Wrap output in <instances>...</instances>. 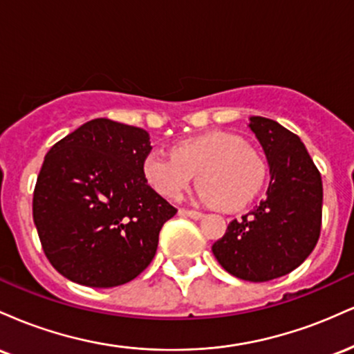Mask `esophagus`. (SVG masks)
<instances>
[{
    "label": "esophagus",
    "mask_w": 354,
    "mask_h": 354,
    "mask_svg": "<svg viewBox=\"0 0 354 354\" xmlns=\"http://www.w3.org/2000/svg\"><path fill=\"white\" fill-rule=\"evenodd\" d=\"M180 213L183 214V216H188L191 219H201L205 214L200 213V211H194V209H181Z\"/></svg>",
    "instance_id": "obj_1"
}]
</instances>
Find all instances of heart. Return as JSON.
I'll return each mask as SVG.
<instances>
[{
    "label": "heart",
    "mask_w": 354,
    "mask_h": 354,
    "mask_svg": "<svg viewBox=\"0 0 354 354\" xmlns=\"http://www.w3.org/2000/svg\"><path fill=\"white\" fill-rule=\"evenodd\" d=\"M266 163L253 146L231 133L189 138L171 154L151 151L143 160L149 186L168 200H180L198 174L200 198L225 211H238L258 196L266 181Z\"/></svg>",
    "instance_id": "1"
}]
</instances>
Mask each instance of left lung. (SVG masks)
<instances>
[{"instance_id":"obj_1","label":"left lung","mask_w":354,"mask_h":354,"mask_svg":"<svg viewBox=\"0 0 354 354\" xmlns=\"http://www.w3.org/2000/svg\"><path fill=\"white\" fill-rule=\"evenodd\" d=\"M250 128L270 163V186L265 200L230 223L213 245V254L230 274L263 283L291 273L315 250L323 216V183L295 133L261 116L251 118Z\"/></svg>"}]
</instances>
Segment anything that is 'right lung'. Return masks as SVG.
Segmentation results:
<instances>
[{
	"mask_svg": "<svg viewBox=\"0 0 354 354\" xmlns=\"http://www.w3.org/2000/svg\"><path fill=\"white\" fill-rule=\"evenodd\" d=\"M145 129L98 118L44 156L33 219L48 261L71 281L113 288L141 274L176 208L146 181Z\"/></svg>",
	"mask_w": 354,
	"mask_h": 354,
	"instance_id": "1",
	"label": "right lung"
}]
</instances>
